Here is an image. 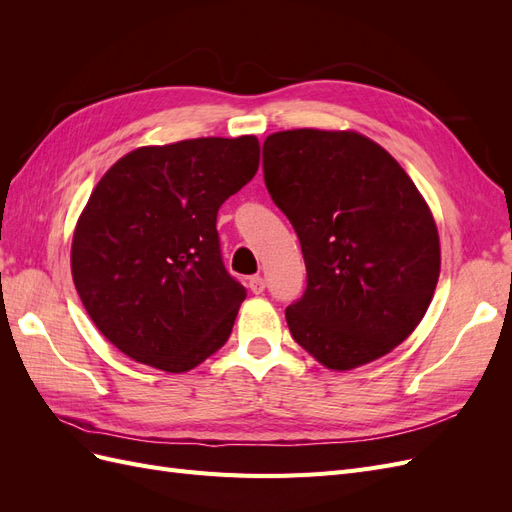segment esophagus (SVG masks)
<instances>
[{"mask_svg":"<svg viewBox=\"0 0 512 512\" xmlns=\"http://www.w3.org/2000/svg\"><path fill=\"white\" fill-rule=\"evenodd\" d=\"M247 286H250V290H252L254 294L265 292V280H262L260 275H252V277H250V282H247Z\"/></svg>","mask_w":512,"mask_h":512,"instance_id":"esophagus-1","label":"esophagus"}]
</instances>
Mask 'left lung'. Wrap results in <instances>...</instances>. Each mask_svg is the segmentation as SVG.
<instances>
[{
    "instance_id": "1",
    "label": "left lung",
    "mask_w": 512,
    "mask_h": 512,
    "mask_svg": "<svg viewBox=\"0 0 512 512\" xmlns=\"http://www.w3.org/2000/svg\"><path fill=\"white\" fill-rule=\"evenodd\" d=\"M262 170L307 269L286 307L294 342L337 371L391 352L440 275L438 228L406 170L363 134L312 128L267 136Z\"/></svg>"
}]
</instances>
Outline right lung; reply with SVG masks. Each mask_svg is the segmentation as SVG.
Masks as SVG:
<instances>
[{"label":"right lung","mask_w":512,"mask_h":512,"mask_svg":"<svg viewBox=\"0 0 512 512\" xmlns=\"http://www.w3.org/2000/svg\"><path fill=\"white\" fill-rule=\"evenodd\" d=\"M256 136L130 151L91 192L72 239V280L100 333L130 359L181 374L226 344L245 288L215 222L252 181Z\"/></svg>","instance_id":"1"}]
</instances>
